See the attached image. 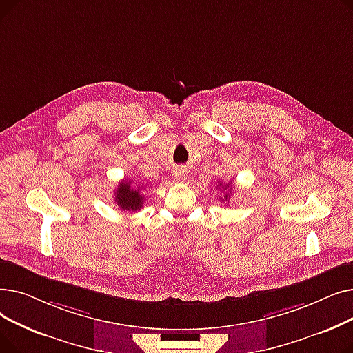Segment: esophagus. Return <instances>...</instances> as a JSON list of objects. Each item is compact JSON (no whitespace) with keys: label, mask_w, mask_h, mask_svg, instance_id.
I'll return each instance as SVG.
<instances>
[{"label":"esophagus","mask_w":353,"mask_h":353,"mask_svg":"<svg viewBox=\"0 0 353 353\" xmlns=\"http://www.w3.org/2000/svg\"><path fill=\"white\" fill-rule=\"evenodd\" d=\"M173 176H174V179H176L177 181H184V180L188 179V176H189V170L184 169V167H179V169L174 170Z\"/></svg>","instance_id":"esophagus-1"}]
</instances>
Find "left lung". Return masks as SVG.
Masks as SVG:
<instances>
[{"mask_svg":"<svg viewBox=\"0 0 353 353\" xmlns=\"http://www.w3.org/2000/svg\"><path fill=\"white\" fill-rule=\"evenodd\" d=\"M223 190H226V194H225L223 200H226V201H228V200L230 199V193H232V190H233V189L229 186V184H225V186H223Z\"/></svg>","mask_w":353,"mask_h":353,"instance_id":"left-lung-1","label":"left lung"}]
</instances>
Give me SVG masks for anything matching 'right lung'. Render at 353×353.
I'll return each instance as SVG.
<instances>
[{
	"instance_id": "right-lung-1",
	"label": "right lung",
	"mask_w": 353,
	"mask_h": 353,
	"mask_svg": "<svg viewBox=\"0 0 353 353\" xmlns=\"http://www.w3.org/2000/svg\"><path fill=\"white\" fill-rule=\"evenodd\" d=\"M141 188L143 186L133 188L132 180H123L121 183H119V186L116 189V199H114L119 209L124 212L140 210L144 203V196L140 192Z\"/></svg>"
}]
</instances>
